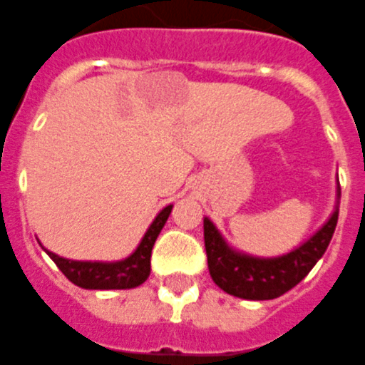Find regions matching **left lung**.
I'll use <instances>...</instances> for the list:
<instances>
[{"label": "left lung", "mask_w": 365, "mask_h": 365, "mask_svg": "<svg viewBox=\"0 0 365 365\" xmlns=\"http://www.w3.org/2000/svg\"><path fill=\"white\" fill-rule=\"evenodd\" d=\"M338 222V211L327 224L294 252L283 257L259 259L237 253L224 242L217 227L204 218V242L209 274L215 283L231 296L242 299H275L296 287L312 266L322 259L332 239Z\"/></svg>", "instance_id": "1"}]
</instances>
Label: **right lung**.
<instances>
[{
  "mask_svg": "<svg viewBox=\"0 0 365 365\" xmlns=\"http://www.w3.org/2000/svg\"><path fill=\"white\" fill-rule=\"evenodd\" d=\"M173 205H167L161 209V213L154 218L150 227L145 233L143 240L138 246L132 255L125 261L119 262H81L69 261V259L58 257L55 253L47 252L60 272L81 288H90V290H121V288H134L145 283L150 274V253L152 246L160 235L161 227L169 218Z\"/></svg>",
  "mask_w": 365,
  "mask_h": 365,
  "instance_id": "obj_1",
  "label": "right lung"
}]
</instances>
